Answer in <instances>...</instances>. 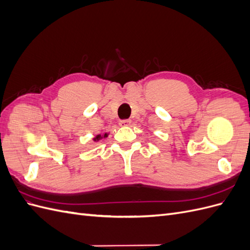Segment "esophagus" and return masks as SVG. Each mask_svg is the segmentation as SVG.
I'll return each mask as SVG.
<instances>
[{
    "mask_svg": "<svg viewBox=\"0 0 250 250\" xmlns=\"http://www.w3.org/2000/svg\"><path fill=\"white\" fill-rule=\"evenodd\" d=\"M131 124V121L130 120H122L120 121V125L121 126H129Z\"/></svg>",
    "mask_w": 250,
    "mask_h": 250,
    "instance_id": "obj_1",
    "label": "esophagus"
}]
</instances>
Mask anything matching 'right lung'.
Masks as SVG:
<instances>
[{"label": "right lung", "instance_id": "add662e5", "mask_svg": "<svg viewBox=\"0 0 250 250\" xmlns=\"http://www.w3.org/2000/svg\"><path fill=\"white\" fill-rule=\"evenodd\" d=\"M107 137H108V133H104L103 135L98 134V135H96V137L94 138V141H95V142H98V141H100V140H102V139H104V138H107Z\"/></svg>", "mask_w": 250, "mask_h": 250}]
</instances>
